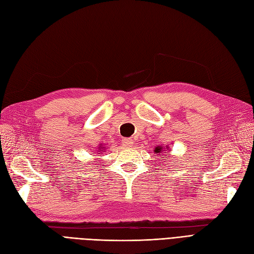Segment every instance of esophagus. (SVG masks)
I'll return each mask as SVG.
<instances>
[{
    "mask_svg": "<svg viewBox=\"0 0 254 254\" xmlns=\"http://www.w3.org/2000/svg\"><path fill=\"white\" fill-rule=\"evenodd\" d=\"M132 139H129V138H125L122 140V145L125 146V147H130L132 145Z\"/></svg>",
    "mask_w": 254,
    "mask_h": 254,
    "instance_id": "1",
    "label": "esophagus"
}]
</instances>
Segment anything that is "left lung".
<instances>
[{"instance_id":"1","label":"left lung","mask_w":254,"mask_h":254,"mask_svg":"<svg viewBox=\"0 0 254 254\" xmlns=\"http://www.w3.org/2000/svg\"><path fill=\"white\" fill-rule=\"evenodd\" d=\"M162 152H164V150H163V148L161 146H157L155 148V154H157V155H162Z\"/></svg>"}]
</instances>
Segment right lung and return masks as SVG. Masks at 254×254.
<instances>
[{"mask_svg": "<svg viewBox=\"0 0 254 254\" xmlns=\"http://www.w3.org/2000/svg\"><path fill=\"white\" fill-rule=\"evenodd\" d=\"M100 150H101V149H100Z\"/></svg>", "mask_w": 254, "mask_h": 254, "instance_id": "obj_1", "label": "right lung"}]
</instances>
